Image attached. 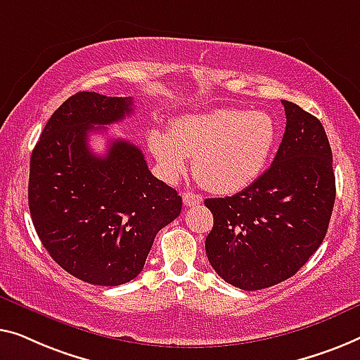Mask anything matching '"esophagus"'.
Returning <instances> with one entry per match:
<instances>
[{
  "label": "esophagus",
  "mask_w": 360,
  "mask_h": 360,
  "mask_svg": "<svg viewBox=\"0 0 360 360\" xmlns=\"http://www.w3.org/2000/svg\"><path fill=\"white\" fill-rule=\"evenodd\" d=\"M182 202H184L186 207H192L200 204L202 197L199 194H192V192H184V194H182Z\"/></svg>",
  "instance_id": "1"
}]
</instances>
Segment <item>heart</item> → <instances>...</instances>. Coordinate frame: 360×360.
<instances>
[{"label":"heart","mask_w":360,"mask_h":360,"mask_svg":"<svg viewBox=\"0 0 360 360\" xmlns=\"http://www.w3.org/2000/svg\"><path fill=\"white\" fill-rule=\"evenodd\" d=\"M277 129L264 110L215 109L182 115L169 134L151 130L148 146L169 181L192 173L215 194H236L251 186L269 163Z\"/></svg>","instance_id":"heart-1"}]
</instances>
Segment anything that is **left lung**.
<instances>
[{"instance_id":"1","label":"left lung","mask_w":360,"mask_h":360,"mask_svg":"<svg viewBox=\"0 0 360 360\" xmlns=\"http://www.w3.org/2000/svg\"><path fill=\"white\" fill-rule=\"evenodd\" d=\"M285 131L271 168L231 197L207 199L209 262L225 282L261 290L292 277L320 248L336 197L333 153L320 120L282 101Z\"/></svg>"}]
</instances>
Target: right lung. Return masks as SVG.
<instances>
[{
	"instance_id": "right-lung-1",
	"label": "right lung",
	"mask_w": 360,
	"mask_h": 360,
	"mask_svg": "<svg viewBox=\"0 0 360 360\" xmlns=\"http://www.w3.org/2000/svg\"><path fill=\"white\" fill-rule=\"evenodd\" d=\"M131 98L81 91L52 114L30 156L29 210L60 267L93 285L115 287L143 269L155 236L181 214L182 199L156 179L140 148L110 141L89 150V131L134 110Z\"/></svg>"
}]
</instances>
